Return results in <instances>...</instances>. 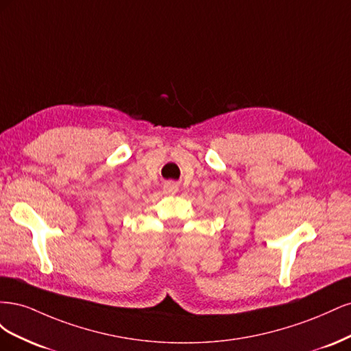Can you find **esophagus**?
Returning <instances> with one entry per match:
<instances>
[{
  "label": "esophagus",
  "mask_w": 351,
  "mask_h": 351,
  "mask_svg": "<svg viewBox=\"0 0 351 351\" xmlns=\"http://www.w3.org/2000/svg\"><path fill=\"white\" fill-rule=\"evenodd\" d=\"M164 190H165V193H168V195H174L178 190V183L173 182V180H168V182L164 183Z\"/></svg>",
  "instance_id": "1"
}]
</instances>
